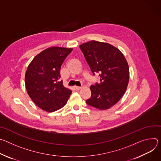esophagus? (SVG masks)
I'll use <instances>...</instances> for the list:
<instances>
[{"label":"esophagus","instance_id":"obj_1","mask_svg":"<svg viewBox=\"0 0 161 161\" xmlns=\"http://www.w3.org/2000/svg\"><path fill=\"white\" fill-rule=\"evenodd\" d=\"M74 89H75V90L78 91V90H80V89H81V87H79V86H74Z\"/></svg>","mask_w":161,"mask_h":161}]
</instances>
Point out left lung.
Returning <instances> with one entry per match:
<instances>
[{"label":"left lung","instance_id":"1","mask_svg":"<svg viewBox=\"0 0 161 161\" xmlns=\"http://www.w3.org/2000/svg\"><path fill=\"white\" fill-rule=\"evenodd\" d=\"M93 75L99 74L100 83L90 86L91 97L87 104L100 110L111 108L125 92L129 68L119 49L107 43L90 41L80 45Z\"/></svg>","mask_w":161,"mask_h":161}]
</instances>
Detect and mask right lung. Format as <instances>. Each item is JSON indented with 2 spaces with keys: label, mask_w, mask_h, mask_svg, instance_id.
<instances>
[{
  "label": "right lung",
  "mask_w": 161,
  "mask_h": 161,
  "mask_svg": "<svg viewBox=\"0 0 161 161\" xmlns=\"http://www.w3.org/2000/svg\"><path fill=\"white\" fill-rule=\"evenodd\" d=\"M72 50L50 47L38 53L27 68L25 76L27 92L34 103L47 112L62 108L71 93L59 79L61 66Z\"/></svg>",
  "instance_id": "1"
}]
</instances>
